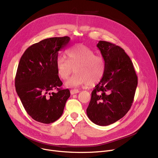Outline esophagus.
<instances>
[{
  "mask_svg": "<svg viewBox=\"0 0 158 158\" xmlns=\"http://www.w3.org/2000/svg\"><path fill=\"white\" fill-rule=\"evenodd\" d=\"M79 92V90L76 89H71V90H70V94H71L72 95L78 94Z\"/></svg>",
  "mask_w": 158,
  "mask_h": 158,
  "instance_id": "obj_1",
  "label": "esophagus"
}]
</instances>
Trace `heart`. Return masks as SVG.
Wrapping results in <instances>:
<instances>
[{"instance_id": "b5f03b06", "label": "heart", "mask_w": 158, "mask_h": 158, "mask_svg": "<svg viewBox=\"0 0 158 158\" xmlns=\"http://www.w3.org/2000/svg\"><path fill=\"white\" fill-rule=\"evenodd\" d=\"M87 46L80 44L68 50L66 57L59 56L56 60L58 76L65 80L76 70V75L66 82L67 87H78L82 85H94L102 79L105 72L106 62L101 56Z\"/></svg>"}]
</instances>
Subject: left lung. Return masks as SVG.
Segmentation results:
<instances>
[{"label": "left lung", "instance_id": "left-lung-1", "mask_svg": "<svg viewBox=\"0 0 158 158\" xmlns=\"http://www.w3.org/2000/svg\"><path fill=\"white\" fill-rule=\"evenodd\" d=\"M97 47L105 60L106 69L92 92L86 113L94 123L106 126L123 117L130 110L138 77L122 48L105 41H99Z\"/></svg>", "mask_w": 158, "mask_h": 158}]
</instances>
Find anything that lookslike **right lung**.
Returning a JSON list of instances; mask_svg holds the SVG:
<instances>
[{"label":"right lung","mask_w":158,"mask_h":158,"mask_svg":"<svg viewBox=\"0 0 158 158\" xmlns=\"http://www.w3.org/2000/svg\"><path fill=\"white\" fill-rule=\"evenodd\" d=\"M70 40L69 36L43 40L27 48L20 58L16 91L25 110L37 122L51 123L59 119L70 96L69 89L60 88L63 82L56 67L58 52Z\"/></svg>","instance_id":"add662e5"}]
</instances>
